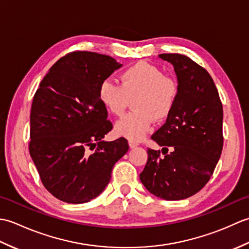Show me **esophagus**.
<instances>
[{
    "mask_svg": "<svg viewBox=\"0 0 249 249\" xmlns=\"http://www.w3.org/2000/svg\"><path fill=\"white\" fill-rule=\"evenodd\" d=\"M128 144H129V147H130V149H135V147H137V146L139 145V144L137 143V142H135V141H129V142H128Z\"/></svg>",
    "mask_w": 249,
    "mask_h": 249,
    "instance_id": "obj_1",
    "label": "esophagus"
}]
</instances>
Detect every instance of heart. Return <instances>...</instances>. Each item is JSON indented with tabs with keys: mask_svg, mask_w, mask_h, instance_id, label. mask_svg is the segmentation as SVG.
Instances as JSON below:
<instances>
[{
	"mask_svg": "<svg viewBox=\"0 0 249 249\" xmlns=\"http://www.w3.org/2000/svg\"><path fill=\"white\" fill-rule=\"evenodd\" d=\"M121 86L105 79L99 84L98 97L110 113L121 116L128 100L134 98L135 111L116 122L114 133L130 141H140L149 131L153 119L166 120L174 108L178 86L174 79L147 62H138L120 75Z\"/></svg>",
	"mask_w": 249,
	"mask_h": 249,
	"instance_id": "obj_1",
	"label": "heart"
}]
</instances>
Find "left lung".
<instances>
[{
	"instance_id": "obj_1",
	"label": "left lung",
	"mask_w": 249,
	"mask_h": 249,
	"mask_svg": "<svg viewBox=\"0 0 249 249\" xmlns=\"http://www.w3.org/2000/svg\"><path fill=\"white\" fill-rule=\"evenodd\" d=\"M160 57L173 65L178 95L166 123L151 137L162 146V155L160 151L147 150L140 181L156 197L182 200L204 187L219 160L223 105L203 67L183 54L162 53Z\"/></svg>"
}]
</instances>
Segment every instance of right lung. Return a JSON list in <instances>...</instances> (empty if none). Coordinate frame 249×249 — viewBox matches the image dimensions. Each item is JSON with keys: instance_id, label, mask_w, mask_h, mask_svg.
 I'll return each instance as SVG.
<instances>
[{"instance_id": "add662e5", "label": "right lung", "mask_w": 249, "mask_h": 249, "mask_svg": "<svg viewBox=\"0 0 249 249\" xmlns=\"http://www.w3.org/2000/svg\"><path fill=\"white\" fill-rule=\"evenodd\" d=\"M122 67L113 57L75 51L57 61L37 89L30 115V155L44 186L67 203L104 192L127 140L104 141L112 129L98 88Z\"/></svg>"}]
</instances>
